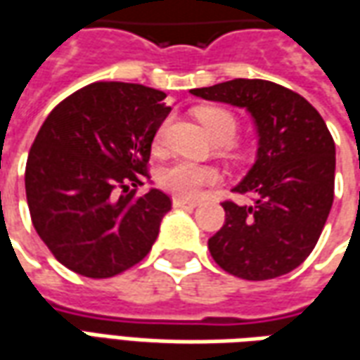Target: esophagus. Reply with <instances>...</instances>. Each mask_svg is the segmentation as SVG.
<instances>
[{
	"instance_id": "esophagus-1",
	"label": "esophagus",
	"mask_w": 360,
	"mask_h": 360,
	"mask_svg": "<svg viewBox=\"0 0 360 360\" xmlns=\"http://www.w3.org/2000/svg\"><path fill=\"white\" fill-rule=\"evenodd\" d=\"M195 200H185V198H173V208H195Z\"/></svg>"
}]
</instances>
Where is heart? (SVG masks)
Returning <instances> with one entry per match:
<instances>
[{
	"label": "heart",
	"mask_w": 360,
	"mask_h": 360,
	"mask_svg": "<svg viewBox=\"0 0 360 360\" xmlns=\"http://www.w3.org/2000/svg\"><path fill=\"white\" fill-rule=\"evenodd\" d=\"M197 119L216 140H224L228 144L236 136L238 122L233 119L232 112H228L226 109L202 107L197 110ZM162 138L163 130H160L155 136V142L160 144ZM216 179H218L216 169L208 167V165H200V163L187 162V160L172 163L160 173V185L167 193H172L177 198H185V200H195L200 195V191L216 183Z\"/></svg>",
	"instance_id": "heart-1"
}]
</instances>
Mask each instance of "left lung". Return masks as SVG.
Listing matches in <instances>:
<instances>
[{"mask_svg":"<svg viewBox=\"0 0 360 360\" xmlns=\"http://www.w3.org/2000/svg\"><path fill=\"white\" fill-rule=\"evenodd\" d=\"M206 101L245 109L255 122V163L233 191L253 205L222 202L226 222L208 240L216 263L245 281L286 275L308 257L333 205L335 144L302 95L265 79L191 89Z\"/></svg>","mask_w":360,"mask_h":360,"instance_id":"8db88e82","label":"left lung"}]
</instances>
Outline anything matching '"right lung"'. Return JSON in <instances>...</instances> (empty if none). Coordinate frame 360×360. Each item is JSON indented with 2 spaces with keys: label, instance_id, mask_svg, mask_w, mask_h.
<instances>
[{
  "label": "right lung",
  "instance_id": "add662e5",
  "mask_svg": "<svg viewBox=\"0 0 360 360\" xmlns=\"http://www.w3.org/2000/svg\"><path fill=\"white\" fill-rule=\"evenodd\" d=\"M172 107L140 84L99 82L50 112L32 142L25 191L32 226L70 271L109 278L150 253L172 198L144 185Z\"/></svg>",
  "mask_w": 360,
  "mask_h": 360
}]
</instances>
